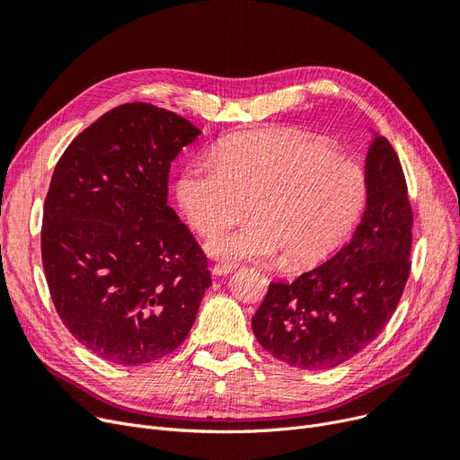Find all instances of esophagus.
Wrapping results in <instances>:
<instances>
[{"label":"esophagus","instance_id":"obj_1","mask_svg":"<svg viewBox=\"0 0 460 460\" xmlns=\"http://www.w3.org/2000/svg\"><path fill=\"white\" fill-rule=\"evenodd\" d=\"M235 268H237L235 264H228V261H217V264H213L211 271H213V275L221 277V275H228V273H232Z\"/></svg>","mask_w":460,"mask_h":460}]
</instances>
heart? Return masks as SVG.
Listing matches in <instances>:
<instances>
[{"mask_svg": "<svg viewBox=\"0 0 460 460\" xmlns=\"http://www.w3.org/2000/svg\"><path fill=\"white\" fill-rule=\"evenodd\" d=\"M368 173L322 137L268 128L225 138L213 159L189 163L178 202L200 235H215L247 211L254 218L213 237L208 251L225 260L282 254L292 268L316 266L358 228L368 204Z\"/></svg>", "mask_w": 460, "mask_h": 460, "instance_id": "heart-1", "label": "heart"}]
</instances>
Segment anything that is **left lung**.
<instances>
[{
    "instance_id": "1",
    "label": "left lung",
    "mask_w": 460,
    "mask_h": 460,
    "mask_svg": "<svg viewBox=\"0 0 460 460\" xmlns=\"http://www.w3.org/2000/svg\"><path fill=\"white\" fill-rule=\"evenodd\" d=\"M365 170L368 204L349 243L294 282H270L252 316L261 348L292 367L320 370L352 359L382 333L404 292L413 211L387 138H375Z\"/></svg>"
}]
</instances>
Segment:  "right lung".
Instances as JSON below:
<instances>
[{"instance_id": "1", "label": "right lung", "mask_w": 460, "mask_h": 460, "mask_svg": "<svg viewBox=\"0 0 460 460\" xmlns=\"http://www.w3.org/2000/svg\"><path fill=\"white\" fill-rule=\"evenodd\" d=\"M200 130L147 102L112 108L58 161L40 230L54 307L95 356L144 365L189 335L208 256L166 206L170 163Z\"/></svg>"}]
</instances>
